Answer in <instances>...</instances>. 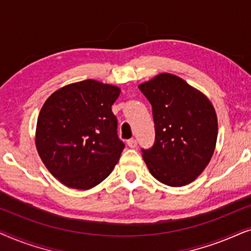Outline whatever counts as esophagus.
<instances>
[{"instance_id":"obj_1","label":"esophagus","mask_w":251,"mask_h":251,"mask_svg":"<svg viewBox=\"0 0 251 251\" xmlns=\"http://www.w3.org/2000/svg\"><path fill=\"white\" fill-rule=\"evenodd\" d=\"M126 144H128V146H129V147H131V149H135V147L137 146V142H136V139H133V138L129 139V140H126Z\"/></svg>"}]
</instances>
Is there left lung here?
Listing matches in <instances>:
<instances>
[{
    "mask_svg": "<svg viewBox=\"0 0 251 251\" xmlns=\"http://www.w3.org/2000/svg\"><path fill=\"white\" fill-rule=\"evenodd\" d=\"M138 88L152 105L155 125V143L142 150L150 173L168 186L192 183L214 154L218 133L214 106L174 74H159Z\"/></svg>",
    "mask_w": 251,
    "mask_h": 251,
    "instance_id": "left-lung-1",
    "label": "left lung"
}]
</instances>
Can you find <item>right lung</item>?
Listing matches in <instances>:
<instances>
[{"mask_svg": "<svg viewBox=\"0 0 251 251\" xmlns=\"http://www.w3.org/2000/svg\"><path fill=\"white\" fill-rule=\"evenodd\" d=\"M120 88L84 80L58 89L37 118L35 145L47 169L61 184L89 190L118 163L125 144L112 105Z\"/></svg>", "mask_w": 251, "mask_h": 251, "instance_id": "1", "label": "right lung"}]
</instances>
